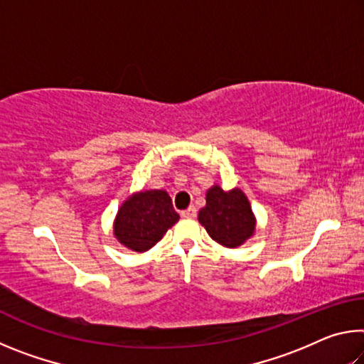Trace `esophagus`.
I'll return each instance as SVG.
<instances>
[{
	"mask_svg": "<svg viewBox=\"0 0 364 364\" xmlns=\"http://www.w3.org/2000/svg\"><path fill=\"white\" fill-rule=\"evenodd\" d=\"M196 215H197V210H196L194 205H191L189 208H186V210L181 212V217L183 218H194Z\"/></svg>",
	"mask_w": 364,
	"mask_h": 364,
	"instance_id": "obj_1",
	"label": "esophagus"
}]
</instances>
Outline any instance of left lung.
I'll use <instances>...</instances> for the list:
<instances>
[{
	"mask_svg": "<svg viewBox=\"0 0 364 364\" xmlns=\"http://www.w3.org/2000/svg\"><path fill=\"white\" fill-rule=\"evenodd\" d=\"M207 204L199 210V223L208 236L225 247H239L255 231L250 202L239 188L223 191L215 184L205 194Z\"/></svg>",
	"mask_w": 364,
	"mask_h": 364,
	"instance_id": "left-lung-1",
	"label": "left lung"
}]
</instances>
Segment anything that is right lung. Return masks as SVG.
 <instances>
[{
	"label": "right lung",
	"mask_w": 364,
	"mask_h": 364,
	"mask_svg": "<svg viewBox=\"0 0 364 364\" xmlns=\"http://www.w3.org/2000/svg\"><path fill=\"white\" fill-rule=\"evenodd\" d=\"M178 220L180 215L175 212L165 191H141L120 205L114 221V236L130 250L146 252L154 247Z\"/></svg>",
	"instance_id": "add662e5"
}]
</instances>
